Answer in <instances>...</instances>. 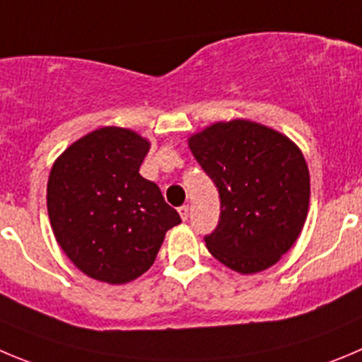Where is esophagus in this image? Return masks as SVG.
I'll return each mask as SVG.
<instances>
[{"label":"esophagus","instance_id":"34e87169","mask_svg":"<svg viewBox=\"0 0 362 362\" xmlns=\"http://www.w3.org/2000/svg\"><path fill=\"white\" fill-rule=\"evenodd\" d=\"M178 214H180L182 221H187V218H189V205H182V207H178Z\"/></svg>","mask_w":362,"mask_h":362}]
</instances>
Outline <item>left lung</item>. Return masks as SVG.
Returning <instances> with one entry per match:
<instances>
[{
    "mask_svg": "<svg viewBox=\"0 0 362 362\" xmlns=\"http://www.w3.org/2000/svg\"><path fill=\"white\" fill-rule=\"evenodd\" d=\"M189 148L219 192L218 227L209 252L238 273L275 264L298 239L307 218L310 180L295 143L246 119L216 123Z\"/></svg>",
    "mask_w": 362,
    "mask_h": 362,
    "instance_id": "obj_1",
    "label": "left lung"
}]
</instances>
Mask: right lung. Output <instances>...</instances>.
Masks as SVG:
<instances>
[{
	"label": "right lung",
	"mask_w": 362,
	"mask_h": 362,
	"mask_svg": "<svg viewBox=\"0 0 362 362\" xmlns=\"http://www.w3.org/2000/svg\"><path fill=\"white\" fill-rule=\"evenodd\" d=\"M150 143L105 127L71 144L53 164L48 214L73 264L90 279L124 284L157 257L165 232L182 221L139 168Z\"/></svg>",
	"instance_id": "right-lung-1"
}]
</instances>
